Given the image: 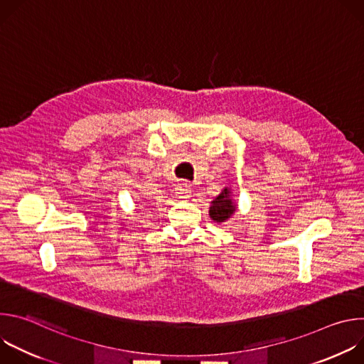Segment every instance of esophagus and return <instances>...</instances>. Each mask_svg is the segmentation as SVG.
<instances>
[{
  "label": "esophagus",
  "instance_id": "1",
  "mask_svg": "<svg viewBox=\"0 0 364 364\" xmlns=\"http://www.w3.org/2000/svg\"><path fill=\"white\" fill-rule=\"evenodd\" d=\"M191 191H193V190H191V184H190V183H187V181H181V183H178V184H177V187H176V193H177V196L184 197V198L190 197Z\"/></svg>",
  "mask_w": 364,
  "mask_h": 364
}]
</instances>
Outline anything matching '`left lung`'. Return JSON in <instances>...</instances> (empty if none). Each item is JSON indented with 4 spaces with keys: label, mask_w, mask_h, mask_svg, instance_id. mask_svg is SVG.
Here are the masks:
<instances>
[{
    "label": "left lung",
    "mask_w": 364,
    "mask_h": 364,
    "mask_svg": "<svg viewBox=\"0 0 364 364\" xmlns=\"http://www.w3.org/2000/svg\"><path fill=\"white\" fill-rule=\"evenodd\" d=\"M236 212V204L232 200V191L229 187H225L222 193L212 201V207L209 210L210 218L218 222L223 223Z\"/></svg>",
    "instance_id": "8db88e82"
}]
</instances>
